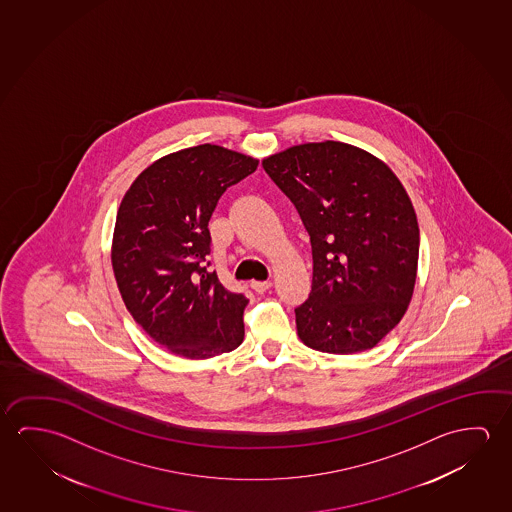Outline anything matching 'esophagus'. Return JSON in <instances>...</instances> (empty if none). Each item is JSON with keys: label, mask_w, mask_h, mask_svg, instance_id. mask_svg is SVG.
Wrapping results in <instances>:
<instances>
[{"label": "esophagus", "mask_w": 512, "mask_h": 512, "mask_svg": "<svg viewBox=\"0 0 512 512\" xmlns=\"http://www.w3.org/2000/svg\"><path fill=\"white\" fill-rule=\"evenodd\" d=\"M251 288L256 293L267 292L268 288H272L270 281H252Z\"/></svg>", "instance_id": "1"}]
</instances>
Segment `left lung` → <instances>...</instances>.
Instances as JSON below:
<instances>
[{
    "mask_svg": "<svg viewBox=\"0 0 512 512\" xmlns=\"http://www.w3.org/2000/svg\"><path fill=\"white\" fill-rule=\"evenodd\" d=\"M261 165L311 242V293L295 309L302 343L329 354L374 349L416 283L420 229L406 188L379 158L334 140L288 147Z\"/></svg>",
    "mask_w": 512,
    "mask_h": 512,
    "instance_id": "1",
    "label": "left lung"
}]
</instances>
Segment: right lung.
<instances>
[{"instance_id":"obj_1","label":"right lung","mask_w":512,"mask_h":512,"mask_svg":"<svg viewBox=\"0 0 512 512\" xmlns=\"http://www.w3.org/2000/svg\"><path fill=\"white\" fill-rule=\"evenodd\" d=\"M256 167V158L226 147H188L151 163L122 197L115 281L131 317L172 354L208 359L244 341L249 301L206 270L208 222L220 195Z\"/></svg>"}]
</instances>
